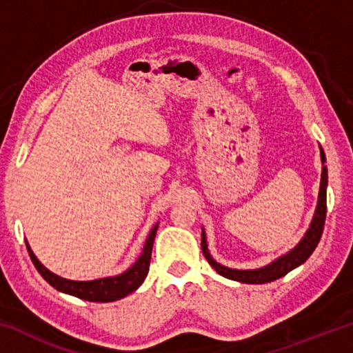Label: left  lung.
<instances>
[{
    "label": "left lung",
    "mask_w": 353,
    "mask_h": 353,
    "mask_svg": "<svg viewBox=\"0 0 353 353\" xmlns=\"http://www.w3.org/2000/svg\"><path fill=\"white\" fill-rule=\"evenodd\" d=\"M321 162H322V174H321V187H319V196H318V205H316V212L312 224H310V229L303 238L299 241L294 249H291L288 254L279 256L277 260L271 261L270 265L259 268V270H232V268H227L219 265L218 261L213 260V256L208 252L207 248V238L205 232L202 229V238H201V248L202 254L210 263V266L216 271L219 276L225 279L236 280V282L241 283H270L283 277L290 271L294 270V268L301 266L302 263L308 260V256L313 254V250L318 246V243L322 236V230H324V223H325V213H327V166L325 163V154L321 148Z\"/></svg>",
    "instance_id": "obj_1"
}]
</instances>
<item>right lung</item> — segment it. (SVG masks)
<instances>
[{
	"instance_id": "right-lung-1",
	"label": "right lung",
	"mask_w": 353,
	"mask_h": 353,
	"mask_svg": "<svg viewBox=\"0 0 353 353\" xmlns=\"http://www.w3.org/2000/svg\"><path fill=\"white\" fill-rule=\"evenodd\" d=\"M159 223L152 227V230L149 232V236L145 243V248H143V252L139 256L132 266L129 268L126 272L119 274V276L113 277H104V279H97V280H88V282H77V280H68L63 277L56 276L54 272L41 265L37 260V256L29 248L26 241V248L29 256L34 263L35 270L40 272V276L43 277L48 283H50L52 288L57 291H62L65 294H71L74 297L83 299V301L90 302H113L118 301V299L126 297L130 292H134L139 286L145 282L149 271V263H151V254H152V246H154V238L157 234Z\"/></svg>"
}]
</instances>
